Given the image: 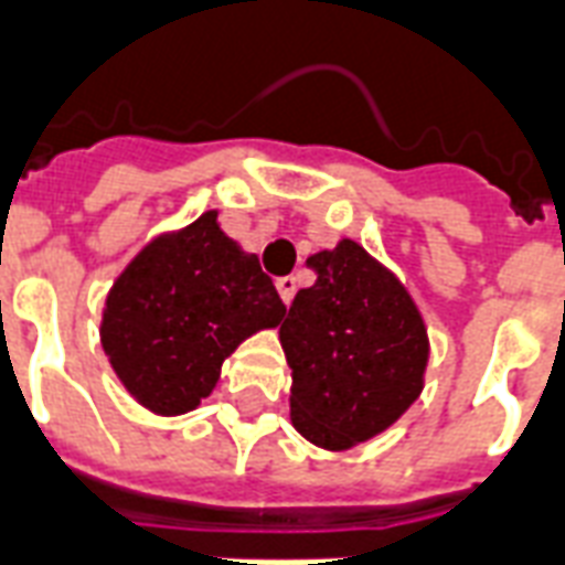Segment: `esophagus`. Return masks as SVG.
Listing matches in <instances>:
<instances>
[{"label":"esophagus","instance_id":"1","mask_svg":"<svg viewBox=\"0 0 565 565\" xmlns=\"http://www.w3.org/2000/svg\"><path fill=\"white\" fill-rule=\"evenodd\" d=\"M275 287H278V296L284 299V305L294 302V296H296V278H294V275H284V278H278V281H275Z\"/></svg>","mask_w":565,"mask_h":565}]
</instances>
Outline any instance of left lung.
Instances as JSON below:
<instances>
[{"label":"left lung","mask_w":565,"mask_h":565,"mask_svg":"<svg viewBox=\"0 0 565 565\" xmlns=\"http://www.w3.org/2000/svg\"><path fill=\"white\" fill-rule=\"evenodd\" d=\"M317 281L281 323L294 367L290 416L305 440L350 449L419 398L428 335L398 278L353 239L308 257Z\"/></svg>","instance_id":"1"}]
</instances>
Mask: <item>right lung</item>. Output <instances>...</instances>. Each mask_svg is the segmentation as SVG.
<instances>
[{
	"instance_id": "obj_1",
	"label": "right lung",
	"mask_w": 565,
	"mask_h": 565,
	"mask_svg": "<svg viewBox=\"0 0 565 565\" xmlns=\"http://www.w3.org/2000/svg\"><path fill=\"white\" fill-rule=\"evenodd\" d=\"M287 315L260 260L224 236L206 212L146 245L107 296L104 353L149 411L177 416L215 388L221 362Z\"/></svg>"
}]
</instances>
